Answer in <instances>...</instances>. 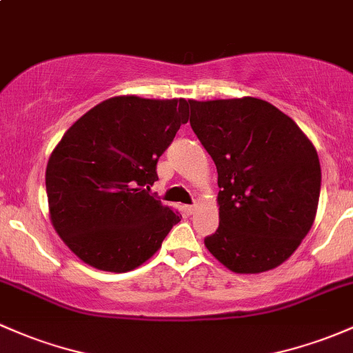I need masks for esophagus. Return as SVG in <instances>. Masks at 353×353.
<instances>
[{
  "label": "esophagus",
  "instance_id": "esophagus-1",
  "mask_svg": "<svg viewBox=\"0 0 353 353\" xmlns=\"http://www.w3.org/2000/svg\"><path fill=\"white\" fill-rule=\"evenodd\" d=\"M195 205H185V212H187V214L188 215H192L193 214V212H195Z\"/></svg>",
  "mask_w": 353,
  "mask_h": 353
}]
</instances>
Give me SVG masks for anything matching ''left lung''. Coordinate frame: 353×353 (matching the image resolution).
<instances>
[{
	"label": "left lung",
	"instance_id": "8db88e82",
	"mask_svg": "<svg viewBox=\"0 0 353 353\" xmlns=\"http://www.w3.org/2000/svg\"><path fill=\"white\" fill-rule=\"evenodd\" d=\"M190 102V126L219 173V229L207 249L230 271L278 268L312 229L321 187L314 146L256 97Z\"/></svg>",
	"mask_w": 353,
	"mask_h": 353
}]
</instances>
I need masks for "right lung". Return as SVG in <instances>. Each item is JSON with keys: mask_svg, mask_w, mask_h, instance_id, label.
Wrapping results in <instances>:
<instances>
[{"mask_svg": "<svg viewBox=\"0 0 353 353\" xmlns=\"http://www.w3.org/2000/svg\"><path fill=\"white\" fill-rule=\"evenodd\" d=\"M185 99L112 97L69 128L45 173L50 219L89 266L126 272L161 248L181 215L150 190L157 163L188 121Z\"/></svg>", "mask_w": 353, "mask_h": 353, "instance_id": "obj_1", "label": "right lung"}]
</instances>
